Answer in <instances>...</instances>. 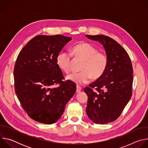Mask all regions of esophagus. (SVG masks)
I'll return each mask as SVG.
<instances>
[{"label": "esophagus", "mask_w": 148, "mask_h": 148, "mask_svg": "<svg viewBox=\"0 0 148 148\" xmlns=\"http://www.w3.org/2000/svg\"><path fill=\"white\" fill-rule=\"evenodd\" d=\"M81 90H82V88H81V87H80V86H77V90H76V92H77V93H78V92H79L81 91Z\"/></svg>", "instance_id": "1"}]
</instances>
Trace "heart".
Masks as SVG:
<instances>
[{"mask_svg": "<svg viewBox=\"0 0 148 148\" xmlns=\"http://www.w3.org/2000/svg\"><path fill=\"white\" fill-rule=\"evenodd\" d=\"M72 54L77 58L84 60L80 72L72 73L67 78L77 84L89 82L92 77L97 79L101 77L107 70L108 57L90 43L82 42L73 48ZM71 54L68 52H61L57 57V64L60 69L66 73L71 70Z\"/></svg>", "mask_w": 148, "mask_h": 148, "instance_id": "b5f03b06", "label": "heart"}]
</instances>
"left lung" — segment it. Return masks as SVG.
I'll list each match as a JSON object with an SVG mask.
<instances>
[{
	"instance_id": "left-lung-1",
	"label": "left lung",
	"mask_w": 148,
	"mask_h": 148,
	"mask_svg": "<svg viewBox=\"0 0 148 148\" xmlns=\"http://www.w3.org/2000/svg\"><path fill=\"white\" fill-rule=\"evenodd\" d=\"M86 37L101 43L108 57L104 74L84 88L88 95L86 112L95 123L112 122L121 115L132 96V62L127 52L112 38L104 35Z\"/></svg>"
}]
</instances>
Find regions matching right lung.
Returning a JSON list of instances; mask_svg holds the SVG:
<instances>
[{
	"instance_id": "add662e5",
	"label": "right lung",
	"mask_w": 148,
	"mask_h": 148,
	"mask_svg": "<svg viewBox=\"0 0 148 148\" xmlns=\"http://www.w3.org/2000/svg\"><path fill=\"white\" fill-rule=\"evenodd\" d=\"M71 40L60 34L38 35L17 56L13 71L15 92L25 112L37 122H57L76 91L74 82L62 81L64 77L57 64L58 54Z\"/></svg>"
}]
</instances>
